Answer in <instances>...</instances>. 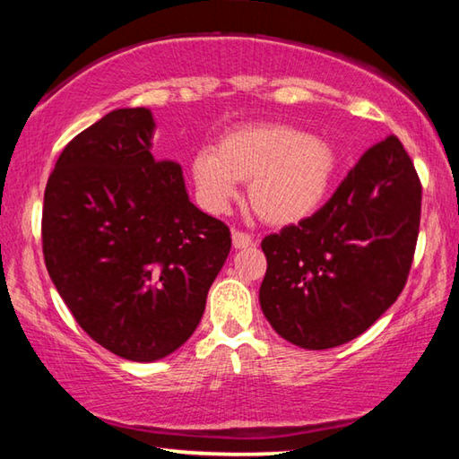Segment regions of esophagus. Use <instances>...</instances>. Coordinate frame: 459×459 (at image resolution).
Listing matches in <instances>:
<instances>
[{"label":"esophagus","mask_w":459,"mask_h":459,"mask_svg":"<svg viewBox=\"0 0 459 459\" xmlns=\"http://www.w3.org/2000/svg\"><path fill=\"white\" fill-rule=\"evenodd\" d=\"M253 238L248 232H243V230H232V247L235 248H247L251 247Z\"/></svg>","instance_id":"34e87169"}]
</instances>
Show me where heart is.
I'll list each match as a JSON object with an SVG mask.
<instances>
[{
	"label": "heart",
	"instance_id": "b5f03b06",
	"mask_svg": "<svg viewBox=\"0 0 459 459\" xmlns=\"http://www.w3.org/2000/svg\"><path fill=\"white\" fill-rule=\"evenodd\" d=\"M336 152L322 137L287 123H257L229 131L216 152L192 160L200 202L222 212L237 196V182H248V202L263 221L291 224L312 214L328 194Z\"/></svg>",
	"mask_w": 459,
	"mask_h": 459
}]
</instances>
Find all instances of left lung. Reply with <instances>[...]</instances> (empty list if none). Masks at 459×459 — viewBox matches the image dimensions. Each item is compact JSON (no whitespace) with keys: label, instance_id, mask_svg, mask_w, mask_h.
I'll list each match as a JSON object with an SVG mask.
<instances>
[{"label":"left lung","instance_id":"8db88e82","mask_svg":"<svg viewBox=\"0 0 459 459\" xmlns=\"http://www.w3.org/2000/svg\"><path fill=\"white\" fill-rule=\"evenodd\" d=\"M421 182L397 135L362 153L325 204L263 238L261 309L279 336L325 351L391 307L413 263Z\"/></svg>","mask_w":459,"mask_h":459}]
</instances>
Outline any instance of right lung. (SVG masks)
Wrapping results in <instances>:
<instances>
[{
	"label": "right lung",
	"instance_id": "1",
	"mask_svg": "<svg viewBox=\"0 0 459 459\" xmlns=\"http://www.w3.org/2000/svg\"><path fill=\"white\" fill-rule=\"evenodd\" d=\"M150 108H117L68 142L44 190L46 269L76 324L121 359L178 351L204 314L230 230L152 153Z\"/></svg>",
	"mask_w": 459,
	"mask_h": 459
}]
</instances>
